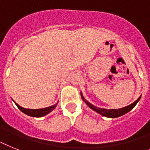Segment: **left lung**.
Listing matches in <instances>:
<instances>
[{"instance_id":"left-lung-1","label":"left lung","mask_w":150,"mask_h":150,"mask_svg":"<svg viewBox=\"0 0 150 150\" xmlns=\"http://www.w3.org/2000/svg\"><path fill=\"white\" fill-rule=\"evenodd\" d=\"M81 96H82V94H81ZM141 97V96H140ZM140 97L137 100H135V102L132 103V104L128 105L127 107H125L123 108H120V109H103V108H100V107H95L93 106V104H91L90 103H89L88 101L85 100L84 97L82 96V98L83 100L86 103L88 106H89L91 109H93V110L96 111L97 113L100 114L101 115L103 116H105V117H120V116H122L124 114H125L126 113H128V111H130L131 110L133 109L134 107H135V105L137 104V103L139 102V100H140Z\"/></svg>"}]
</instances>
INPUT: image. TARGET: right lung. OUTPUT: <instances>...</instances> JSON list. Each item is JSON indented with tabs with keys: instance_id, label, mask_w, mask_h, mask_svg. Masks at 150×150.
Returning <instances> with one entry per match:
<instances>
[{
	"instance_id": "obj_1",
	"label": "right lung",
	"mask_w": 150,
	"mask_h": 150,
	"mask_svg": "<svg viewBox=\"0 0 150 150\" xmlns=\"http://www.w3.org/2000/svg\"><path fill=\"white\" fill-rule=\"evenodd\" d=\"M16 106L18 107V108L21 110L22 112H23L24 114L29 115V116L32 117H43L46 114H49L50 111H52L56 107L57 104L53 105V106H50L49 107H46V108H43V109H25V108H23V107H20L19 105H18L17 103H15Z\"/></svg>"
}]
</instances>
